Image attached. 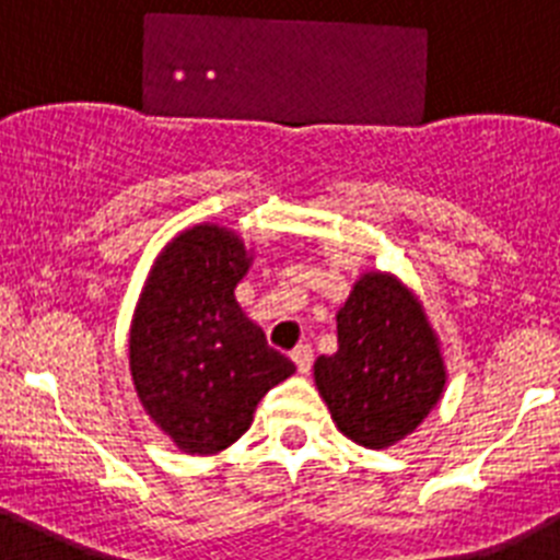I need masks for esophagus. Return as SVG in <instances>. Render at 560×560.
Here are the masks:
<instances>
[{"label":"esophagus","mask_w":560,"mask_h":560,"mask_svg":"<svg viewBox=\"0 0 560 560\" xmlns=\"http://www.w3.org/2000/svg\"><path fill=\"white\" fill-rule=\"evenodd\" d=\"M291 359H294V364H296V373L308 375L311 364H314V350H311L308 345H300V348H294Z\"/></svg>","instance_id":"34e87169"}]
</instances>
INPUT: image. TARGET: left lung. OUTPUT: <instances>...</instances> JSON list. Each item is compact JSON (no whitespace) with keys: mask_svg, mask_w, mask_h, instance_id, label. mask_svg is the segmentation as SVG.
I'll list each match as a JSON object with an SVG mask.
<instances>
[{"mask_svg":"<svg viewBox=\"0 0 560 560\" xmlns=\"http://www.w3.org/2000/svg\"><path fill=\"white\" fill-rule=\"evenodd\" d=\"M334 355L314 361L316 389L345 438L389 448L429 418L446 361L418 296L389 271H364L336 314Z\"/></svg>","mask_w":560,"mask_h":560,"instance_id":"1","label":"left lung"}]
</instances>
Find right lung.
I'll use <instances>...</instances> for the list:
<instances>
[{
	"mask_svg": "<svg viewBox=\"0 0 560 560\" xmlns=\"http://www.w3.org/2000/svg\"><path fill=\"white\" fill-rule=\"evenodd\" d=\"M252 257L230 226H190L156 255L133 308V389L185 454L232 446L252 427L257 400L296 370L235 300Z\"/></svg>",
	"mask_w": 560,
	"mask_h": 560,
	"instance_id": "obj_1",
	"label": "right lung"
}]
</instances>
